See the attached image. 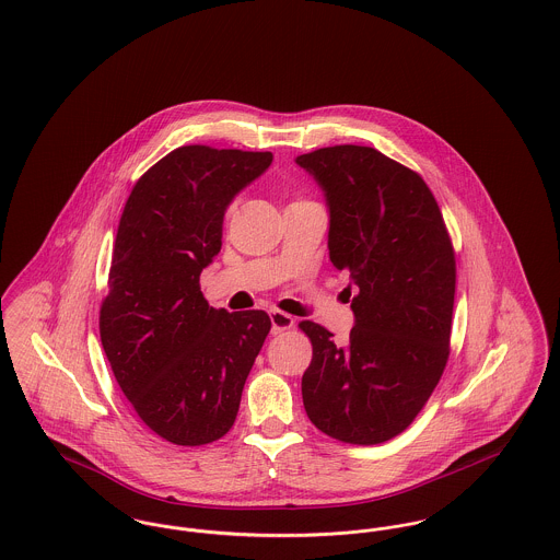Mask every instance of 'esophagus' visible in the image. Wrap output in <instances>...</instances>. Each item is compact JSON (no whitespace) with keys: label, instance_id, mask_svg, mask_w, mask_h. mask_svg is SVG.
I'll return each mask as SVG.
<instances>
[{"label":"esophagus","instance_id":"34e87169","mask_svg":"<svg viewBox=\"0 0 560 560\" xmlns=\"http://www.w3.org/2000/svg\"><path fill=\"white\" fill-rule=\"evenodd\" d=\"M270 324H272V334H281L294 326V317L281 311H270Z\"/></svg>","mask_w":560,"mask_h":560}]
</instances>
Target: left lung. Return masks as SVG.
<instances>
[{
	"mask_svg": "<svg viewBox=\"0 0 560 560\" xmlns=\"http://www.w3.org/2000/svg\"><path fill=\"white\" fill-rule=\"evenodd\" d=\"M296 165L326 197L329 262L355 290L345 345L300 324L313 342L304 410L340 442L381 444L415 421L448 360L453 245L428 184L378 150L322 148Z\"/></svg>",
	"mask_w": 560,
	"mask_h": 560,
	"instance_id": "left-lung-1",
	"label": "left lung"
}]
</instances>
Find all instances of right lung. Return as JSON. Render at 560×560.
Instances as JSON below:
<instances>
[{
	"instance_id": "obj_1",
	"label": "right lung",
	"mask_w": 560,
	"mask_h": 560,
	"mask_svg": "<svg viewBox=\"0 0 560 560\" xmlns=\"http://www.w3.org/2000/svg\"><path fill=\"white\" fill-rule=\"evenodd\" d=\"M270 163V152L182 145L125 205L101 345L135 412L173 444H209L232 428L270 331L264 311H218L198 285L222 249L226 209Z\"/></svg>"
}]
</instances>
